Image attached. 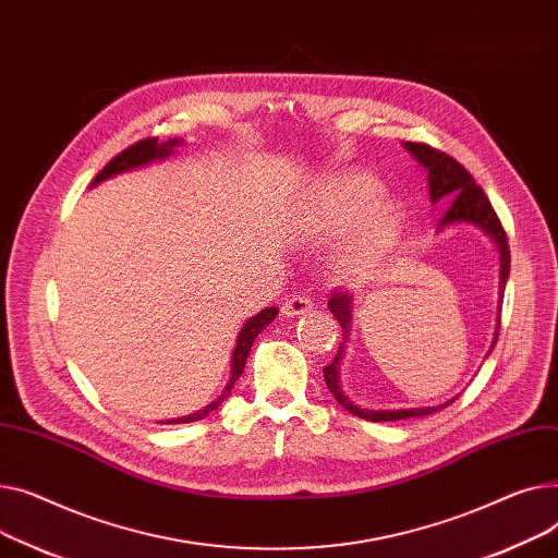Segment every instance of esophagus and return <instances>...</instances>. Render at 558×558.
<instances>
[{
  "label": "esophagus",
  "instance_id": "obj_1",
  "mask_svg": "<svg viewBox=\"0 0 558 558\" xmlns=\"http://www.w3.org/2000/svg\"><path fill=\"white\" fill-rule=\"evenodd\" d=\"M313 308V300L308 298V294H292V298H288L283 304H281V313L286 317H294V315H304Z\"/></svg>",
  "mask_w": 558,
  "mask_h": 558
}]
</instances>
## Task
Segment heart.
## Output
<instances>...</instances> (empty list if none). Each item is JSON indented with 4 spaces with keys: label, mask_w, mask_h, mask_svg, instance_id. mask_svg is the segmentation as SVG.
I'll return each instance as SVG.
<instances>
[{
    "label": "heart",
    "mask_w": 558,
    "mask_h": 558,
    "mask_svg": "<svg viewBox=\"0 0 558 558\" xmlns=\"http://www.w3.org/2000/svg\"><path fill=\"white\" fill-rule=\"evenodd\" d=\"M380 184L363 171H342L324 178L304 207L302 229L313 241L344 234L338 272L347 279L367 277L397 245L403 214L395 201H378Z\"/></svg>",
    "instance_id": "1"
}]
</instances>
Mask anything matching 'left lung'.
Segmentation results:
<instances>
[{
  "instance_id": "8db88e82",
  "label": "left lung",
  "mask_w": 558,
  "mask_h": 558,
  "mask_svg": "<svg viewBox=\"0 0 558 558\" xmlns=\"http://www.w3.org/2000/svg\"><path fill=\"white\" fill-rule=\"evenodd\" d=\"M405 148L428 169V182H430V198L433 203H450L448 211L441 218V225H452V222H475L480 225L486 234H490L498 243L500 250V306L502 308V292L507 286V277H509V266H511V254H509V241H507V232L505 227L496 214V209L490 207L486 193L482 186L475 184L473 175L462 167L460 161L454 157H450L448 153L433 148L428 144H416V142H408ZM329 308L336 315V319L342 326V344L338 347V355L331 360L329 365L324 367V380L326 387L331 389V395L336 397V401L351 414L367 418V421H399V418H410V416H425L439 412L444 408H448L450 403H454V399L446 401L444 405H435V408H410V410H365L353 405L340 389V380H338V372H340V360L344 353V342L349 338L351 331V298L344 292H333L329 300ZM500 336V317H498V329L494 336V344L496 347ZM488 349V353H490Z\"/></svg>"
}]
</instances>
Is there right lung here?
Returning a JSON list of instances; mask_svg holds the SVG:
<instances>
[{
	"label": "right lung",
	"instance_id": "right-lung-1",
	"mask_svg": "<svg viewBox=\"0 0 558 558\" xmlns=\"http://www.w3.org/2000/svg\"><path fill=\"white\" fill-rule=\"evenodd\" d=\"M178 144H182V142L169 140V142H161V144H159L157 137H148V140H142V142H137V144H133V146H128L125 150H121L117 157H112V159L106 163L104 171L94 178L92 186L98 184V182L108 180V178H112V175H117V173H123V171H130V169L144 167V163H148V161H153V159L169 157ZM275 317H277V308L270 306V308H264L260 313H256L254 317H250V319L243 324V329H241L239 340H236V347H234V353H232V378H229L225 391H222V395H220L214 403H209V405H207L205 410H201V412L189 414V416H180V418H171V421H167V423H191V421H201V418H205L209 412H214L229 395H232V387H234V383L239 380V376H241L243 369H245V360H247V355H250V349H252L256 336H258L260 331H264L266 326H268Z\"/></svg>",
	"mask_w": 558,
	"mask_h": 558
}]
</instances>
